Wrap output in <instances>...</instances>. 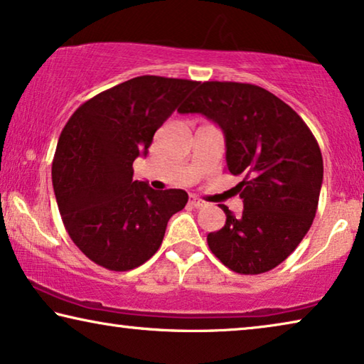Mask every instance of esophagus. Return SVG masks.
Returning a JSON list of instances; mask_svg holds the SVG:
<instances>
[{
  "mask_svg": "<svg viewBox=\"0 0 364 364\" xmlns=\"http://www.w3.org/2000/svg\"><path fill=\"white\" fill-rule=\"evenodd\" d=\"M189 204H191L193 208H203V205H205L204 200L196 198V196H189Z\"/></svg>",
  "mask_w": 364,
  "mask_h": 364,
  "instance_id": "obj_1",
  "label": "esophagus"
}]
</instances>
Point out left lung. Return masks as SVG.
<instances>
[{
  "label": "left lung",
  "instance_id": "obj_1",
  "mask_svg": "<svg viewBox=\"0 0 364 364\" xmlns=\"http://www.w3.org/2000/svg\"><path fill=\"white\" fill-rule=\"evenodd\" d=\"M178 111L204 114L224 130L227 170L243 175V213L220 204L227 220L208 235L210 252L240 274L276 268L317 213L323 160L311 129L268 90L235 81H204Z\"/></svg>",
  "mask_w": 364,
  "mask_h": 364
}]
</instances>
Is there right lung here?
Masks as SVG:
<instances>
[{"label": "right lung", "instance_id": "1", "mask_svg": "<svg viewBox=\"0 0 364 364\" xmlns=\"http://www.w3.org/2000/svg\"><path fill=\"white\" fill-rule=\"evenodd\" d=\"M199 81L144 75L102 91L72 114L58 139L52 183L70 238L111 271L144 264L188 203L183 189L134 181L132 164Z\"/></svg>", "mask_w": 364, "mask_h": 364}]
</instances>
